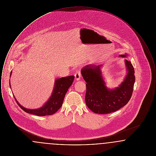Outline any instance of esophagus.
Masks as SVG:
<instances>
[{
  "label": "esophagus",
  "mask_w": 156,
  "mask_h": 156,
  "mask_svg": "<svg viewBox=\"0 0 156 156\" xmlns=\"http://www.w3.org/2000/svg\"><path fill=\"white\" fill-rule=\"evenodd\" d=\"M75 80H80L81 77V73L80 70H77L75 74Z\"/></svg>",
  "instance_id": "1"
}]
</instances>
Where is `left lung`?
I'll use <instances>...</instances> for the list:
<instances>
[{
	"mask_svg": "<svg viewBox=\"0 0 156 156\" xmlns=\"http://www.w3.org/2000/svg\"><path fill=\"white\" fill-rule=\"evenodd\" d=\"M121 57H126L121 55ZM127 74L119 87L108 89L101 71L102 65H88L81 70V74L87 82L85 102L92 112L98 114H108L116 111L126 105L130 99L135 75L131 62L125 60Z\"/></svg>",
	"mask_w": 156,
	"mask_h": 156,
	"instance_id": "obj_1",
	"label": "left lung"
}]
</instances>
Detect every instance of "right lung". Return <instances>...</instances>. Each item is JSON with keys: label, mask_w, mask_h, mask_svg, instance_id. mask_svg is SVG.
<instances>
[{"label": "right lung", "mask_w": 156, "mask_h": 156, "mask_svg": "<svg viewBox=\"0 0 156 156\" xmlns=\"http://www.w3.org/2000/svg\"><path fill=\"white\" fill-rule=\"evenodd\" d=\"M12 72L10 73V76ZM74 75L68 76L66 77H62L61 78L57 79L55 82V85L52 92V95L43 107L37 109H29L23 107L17 101L15 97L14 96L13 97L19 106L24 111L28 113L41 116L51 115L57 111L62 105L65 95L68 91V89L71 86L74 81Z\"/></svg>", "instance_id": "1"}]
</instances>
